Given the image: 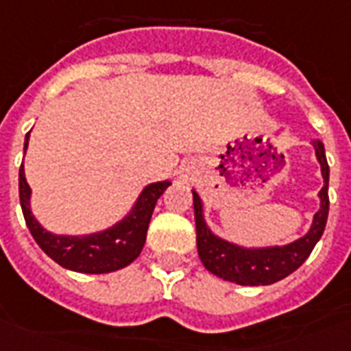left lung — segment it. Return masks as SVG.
<instances>
[{
	"instance_id": "left-lung-1",
	"label": "left lung",
	"mask_w": 351,
	"mask_h": 351,
	"mask_svg": "<svg viewBox=\"0 0 351 351\" xmlns=\"http://www.w3.org/2000/svg\"><path fill=\"white\" fill-rule=\"evenodd\" d=\"M316 158L322 166L324 186L319 191V209L312 219L311 230L295 241L282 247H262V249H247L222 239L207 228L204 219V206L198 193L193 191L194 221H196V245L202 263L207 271L217 277L241 284V286H267L286 278L290 273L303 265L311 256L319 237L326 230L327 213H329V165H327L326 149L319 140L312 142Z\"/></svg>"
}]
</instances>
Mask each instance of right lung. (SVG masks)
<instances>
[{
    "label": "right lung",
    "instance_id": "obj_1",
    "mask_svg": "<svg viewBox=\"0 0 351 351\" xmlns=\"http://www.w3.org/2000/svg\"><path fill=\"white\" fill-rule=\"evenodd\" d=\"M27 142H29V132L25 134L24 151L27 149ZM170 185H172L170 181H158L145 186L138 196L136 204L130 209V213L123 221L116 222L114 226L102 232L89 235H56L43 228L33 217L29 207L32 189L25 181L24 165L20 166L18 172L20 206L33 239L61 267L76 273H89V275L121 269L140 256L155 204Z\"/></svg>",
    "mask_w": 351,
    "mask_h": 351
}]
</instances>
